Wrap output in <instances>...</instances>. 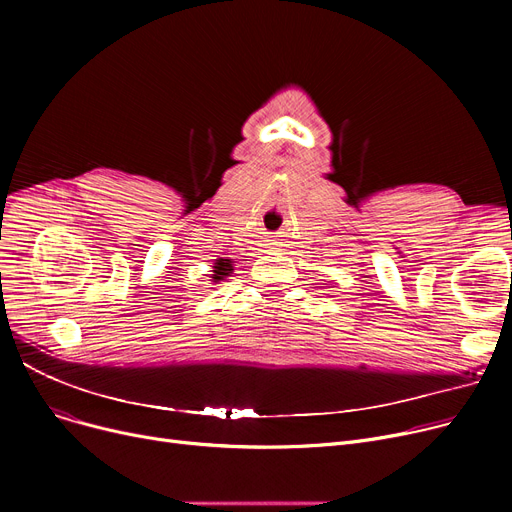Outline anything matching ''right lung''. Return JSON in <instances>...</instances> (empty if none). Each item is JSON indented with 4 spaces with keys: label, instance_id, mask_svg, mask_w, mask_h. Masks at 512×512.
Instances as JSON below:
<instances>
[{
    "label": "right lung",
    "instance_id": "add662e5",
    "mask_svg": "<svg viewBox=\"0 0 512 512\" xmlns=\"http://www.w3.org/2000/svg\"><path fill=\"white\" fill-rule=\"evenodd\" d=\"M232 265H234V261H232V259H222V257H220V259H215V263H213V270H211V272H213V274H211V282H213V284H218L220 280H224L226 276H230V274L234 272V267H232Z\"/></svg>",
    "mask_w": 512,
    "mask_h": 512
}]
</instances>
